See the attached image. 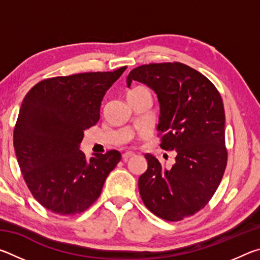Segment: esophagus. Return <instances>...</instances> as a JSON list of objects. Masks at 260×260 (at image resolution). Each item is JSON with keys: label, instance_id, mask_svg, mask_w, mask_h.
I'll return each mask as SVG.
<instances>
[{"label": "esophagus", "instance_id": "esophagus-1", "mask_svg": "<svg viewBox=\"0 0 260 260\" xmlns=\"http://www.w3.org/2000/svg\"><path fill=\"white\" fill-rule=\"evenodd\" d=\"M132 157H134V153L131 152V151L122 153V159H124V160H128L129 158H132Z\"/></svg>", "mask_w": 260, "mask_h": 260}]
</instances>
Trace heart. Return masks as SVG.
<instances>
[{
    "label": "heart",
    "mask_w": 260,
    "mask_h": 260,
    "mask_svg": "<svg viewBox=\"0 0 260 260\" xmlns=\"http://www.w3.org/2000/svg\"><path fill=\"white\" fill-rule=\"evenodd\" d=\"M143 89H146V88H143V87H138V88H134L133 90L131 91V93H136V91H140V90H143ZM129 93V94H131Z\"/></svg>",
    "instance_id": "b5f03b06"
}]
</instances>
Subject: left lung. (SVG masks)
<instances>
[{"mask_svg":"<svg viewBox=\"0 0 260 260\" xmlns=\"http://www.w3.org/2000/svg\"><path fill=\"white\" fill-rule=\"evenodd\" d=\"M132 81L146 83L160 104V148L175 150V164L166 170L147 153L148 170L139 179L144 205L167 221L195 214L212 199L225 173V109L217 88L186 64L152 63L132 70Z\"/></svg>","mask_w":260,"mask_h":260,"instance_id":"1","label":"left lung"}]
</instances>
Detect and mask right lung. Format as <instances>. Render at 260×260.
<instances>
[{
  "mask_svg": "<svg viewBox=\"0 0 260 260\" xmlns=\"http://www.w3.org/2000/svg\"><path fill=\"white\" fill-rule=\"evenodd\" d=\"M126 69L45 79L26 94L14 147L29 191L51 212L73 215L86 211L120 160L117 150L88 159L79 146L83 131L99 121L105 93Z\"/></svg>",
  "mask_w": 260,
  "mask_h": 260,
  "instance_id": "1",
  "label": "right lung"
}]
</instances>
